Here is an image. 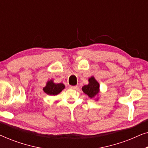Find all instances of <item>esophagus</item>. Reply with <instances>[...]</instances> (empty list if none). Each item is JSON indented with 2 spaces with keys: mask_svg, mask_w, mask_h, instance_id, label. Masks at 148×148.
I'll use <instances>...</instances> for the list:
<instances>
[{
  "mask_svg": "<svg viewBox=\"0 0 148 148\" xmlns=\"http://www.w3.org/2000/svg\"><path fill=\"white\" fill-rule=\"evenodd\" d=\"M69 88L70 89H73V90H75V89H77V86H69Z\"/></svg>",
  "mask_w": 148,
  "mask_h": 148,
  "instance_id": "esophagus-1",
  "label": "esophagus"
}]
</instances>
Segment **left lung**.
<instances>
[{"mask_svg":"<svg viewBox=\"0 0 148 148\" xmlns=\"http://www.w3.org/2000/svg\"><path fill=\"white\" fill-rule=\"evenodd\" d=\"M88 81L89 84L83 87L82 90L90 98H94L100 92V85L93 76L89 78Z\"/></svg>","mask_w":148,"mask_h":148,"instance_id":"obj_1","label":"left lung"}]
</instances>
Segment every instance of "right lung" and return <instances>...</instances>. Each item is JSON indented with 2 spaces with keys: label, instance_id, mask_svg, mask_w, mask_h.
Listing matches in <instances>:
<instances>
[{
  "label": "right lung",
  "instance_id": "add662e5",
  "mask_svg": "<svg viewBox=\"0 0 148 148\" xmlns=\"http://www.w3.org/2000/svg\"><path fill=\"white\" fill-rule=\"evenodd\" d=\"M65 86L63 84L60 83V84H54L52 80L48 81L46 84V86L43 88L44 92L50 96H56L58 95L60 92L64 90Z\"/></svg>",
  "mask_w": 148,
  "mask_h": 148
}]
</instances>
